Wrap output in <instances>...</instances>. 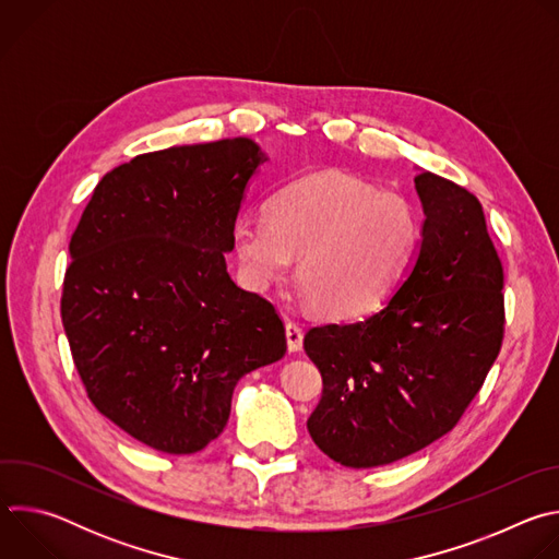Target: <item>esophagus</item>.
Masks as SVG:
<instances>
[{
  "mask_svg": "<svg viewBox=\"0 0 559 559\" xmlns=\"http://www.w3.org/2000/svg\"><path fill=\"white\" fill-rule=\"evenodd\" d=\"M285 336H287V347L289 352H300L302 349V330L298 323L287 321L285 323Z\"/></svg>",
  "mask_w": 559,
  "mask_h": 559,
  "instance_id": "1",
  "label": "esophagus"
}]
</instances>
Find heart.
I'll use <instances>...</instances> for the list:
<instances>
[{
    "mask_svg": "<svg viewBox=\"0 0 559 559\" xmlns=\"http://www.w3.org/2000/svg\"><path fill=\"white\" fill-rule=\"evenodd\" d=\"M231 241L252 289L285 278L300 259L298 283L313 309L356 318L378 309L403 278L420 223L401 194L325 170L281 188L267 203V218H238Z\"/></svg>",
    "mask_w": 559,
    "mask_h": 559,
    "instance_id": "b5f03b06",
    "label": "heart"
}]
</instances>
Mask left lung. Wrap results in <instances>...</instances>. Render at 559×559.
Masks as SVG:
<instances>
[{
    "label": "left lung",
    "mask_w": 559,
    "mask_h": 559,
    "mask_svg": "<svg viewBox=\"0 0 559 559\" xmlns=\"http://www.w3.org/2000/svg\"><path fill=\"white\" fill-rule=\"evenodd\" d=\"M425 210L414 270L382 309L321 325L302 347L323 376L307 420L334 462L369 468L449 433L504 338V270L480 201L433 173L416 177Z\"/></svg>",
    "instance_id": "left-lung-1"
}]
</instances>
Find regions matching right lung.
I'll list each match as a JSON object with an SVG mask.
<instances>
[{"mask_svg": "<svg viewBox=\"0 0 559 559\" xmlns=\"http://www.w3.org/2000/svg\"><path fill=\"white\" fill-rule=\"evenodd\" d=\"M246 136L134 156L70 238L61 323L91 403L134 440L194 453L227 425L241 376L287 352L274 305L225 265L248 181Z\"/></svg>", "mask_w": 559, "mask_h": 559, "instance_id": "obj_1", "label": "right lung"}]
</instances>
